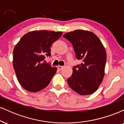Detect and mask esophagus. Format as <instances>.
I'll return each mask as SVG.
<instances>
[{
    "label": "esophagus",
    "mask_w": 124,
    "mask_h": 124,
    "mask_svg": "<svg viewBox=\"0 0 124 124\" xmlns=\"http://www.w3.org/2000/svg\"><path fill=\"white\" fill-rule=\"evenodd\" d=\"M57 68H58V69H59V70H61V69H62V68H63V66H60V65H59V66H58Z\"/></svg>",
    "instance_id": "1"
}]
</instances>
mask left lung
<instances>
[{
	"label": "left lung",
	"mask_w": 124,
	"mask_h": 124,
	"mask_svg": "<svg viewBox=\"0 0 124 124\" xmlns=\"http://www.w3.org/2000/svg\"><path fill=\"white\" fill-rule=\"evenodd\" d=\"M72 44L80 65L73 66L72 76L68 79L69 86L82 96L92 94L103 80L107 60L106 49L93 32L76 30L63 35Z\"/></svg>",
	"instance_id": "left-lung-1"
}]
</instances>
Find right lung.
<instances>
[{"label":"right lung","instance_id":"add662e5","mask_svg":"<svg viewBox=\"0 0 124 124\" xmlns=\"http://www.w3.org/2000/svg\"><path fill=\"white\" fill-rule=\"evenodd\" d=\"M62 34L61 31H30L16 45L13 65L18 82L25 90L37 92L50 83L57 68L44 63V59L50 56L51 45Z\"/></svg>","mask_w":124,"mask_h":124}]
</instances>
